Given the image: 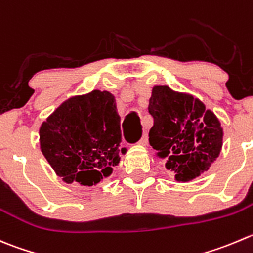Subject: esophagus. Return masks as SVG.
<instances>
[{
    "instance_id": "esophagus-1",
    "label": "esophagus",
    "mask_w": 253,
    "mask_h": 253,
    "mask_svg": "<svg viewBox=\"0 0 253 253\" xmlns=\"http://www.w3.org/2000/svg\"><path fill=\"white\" fill-rule=\"evenodd\" d=\"M147 143H148V137H147V134H143L142 138L139 139L138 144H141V146H147Z\"/></svg>"
}]
</instances>
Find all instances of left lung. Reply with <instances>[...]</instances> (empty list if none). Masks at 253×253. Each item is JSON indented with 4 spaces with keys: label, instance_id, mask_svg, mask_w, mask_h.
<instances>
[{
    "label": "left lung",
    "instance_id": "obj_1",
    "mask_svg": "<svg viewBox=\"0 0 253 253\" xmlns=\"http://www.w3.org/2000/svg\"><path fill=\"white\" fill-rule=\"evenodd\" d=\"M148 111L154 120L149 144L175 180L189 181L207 171L219 157L224 129L211 110L197 97L154 86Z\"/></svg>",
    "mask_w": 253,
    "mask_h": 253
}]
</instances>
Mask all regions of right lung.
Here are the masks:
<instances>
[{"label":"right lung","mask_w":253,"mask_h":253,"mask_svg":"<svg viewBox=\"0 0 253 253\" xmlns=\"http://www.w3.org/2000/svg\"><path fill=\"white\" fill-rule=\"evenodd\" d=\"M115 96L109 91L73 96L39 128L41 151L65 183L92 186L120 163L121 124Z\"/></svg>","instance_id":"right-lung-1"}]
</instances>
